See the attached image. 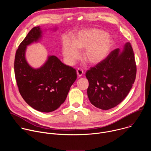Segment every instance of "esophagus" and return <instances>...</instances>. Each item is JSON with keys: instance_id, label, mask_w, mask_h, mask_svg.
<instances>
[{"instance_id": "esophagus-1", "label": "esophagus", "mask_w": 151, "mask_h": 151, "mask_svg": "<svg viewBox=\"0 0 151 151\" xmlns=\"http://www.w3.org/2000/svg\"><path fill=\"white\" fill-rule=\"evenodd\" d=\"M83 71L81 69H78L76 70V73L78 77H81L83 75Z\"/></svg>"}]
</instances>
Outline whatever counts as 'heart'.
I'll return each instance as SVG.
<instances>
[{"label": "heart", "mask_w": 151, "mask_h": 151, "mask_svg": "<svg viewBox=\"0 0 151 151\" xmlns=\"http://www.w3.org/2000/svg\"><path fill=\"white\" fill-rule=\"evenodd\" d=\"M107 36L106 32L94 29L81 32L72 42L66 38L62 46L64 59L69 64H73L79 57L78 51H83L82 56L86 62L90 64L100 63L109 54L113 45Z\"/></svg>", "instance_id": "1"}]
</instances>
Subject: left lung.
<instances>
[{"instance_id":"obj_1","label":"left lung","mask_w":151,"mask_h":151,"mask_svg":"<svg viewBox=\"0 0 151 151\" xmlns=\"http://www.w3.org/2000/svg\"><path fill=\"white\" fill-rule=\"evenodd\" d=\"M136 75V64L131 44L123 50L112 51L100 63L90 69L85 76L88 80V99L92 104L108 110L119 104L128 95Z\"/></svg>"}]
</instances>
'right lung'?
Returning <instances> with one entry per match:
<instances>
[{
  "mask_svg": "<svg viewBox=\"0 0 151 151\" xmlns=\"http://www.w3.org/2000/svg\"><path fill=\"white\" fill-rule=\"evenodd\" d=\"M42 37L39 26L29 32L16 51L14 72L19 92L25 101L36 111L48 113L56 110L64 102L77 74L75 69L63 63L55 55L48 56L39 68L29 65L26 59L27 47L37 42Z\"/></svg>",
  "mask_w": 151,
  "mask_h": 151,
  "instance_id": "add662e5",
  "label": "right lung"
}]
</instances>
